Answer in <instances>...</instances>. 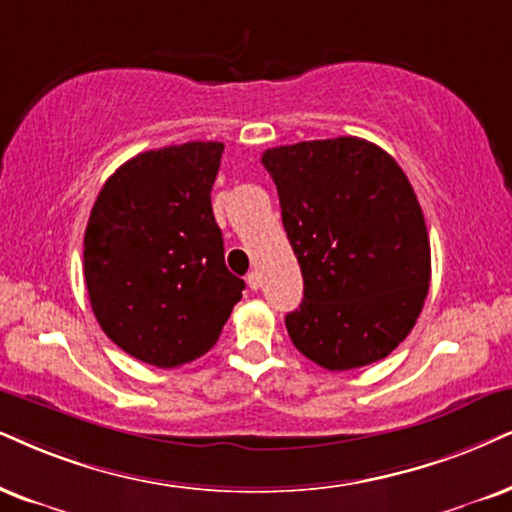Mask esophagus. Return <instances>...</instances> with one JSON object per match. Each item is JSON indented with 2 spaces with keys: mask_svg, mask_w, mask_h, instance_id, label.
I'll list each match as a JSON object with an SVG mask.
<instances>
[{
  "mask_svg": "<svg viewBox=\"0 0 512 512\" xmlns=\"http://www.w3.org/2000/svg\"><path fill=\"white\" fill-rule=\"evenodd\" d=\"M245 281H248L250 290H260V286H262V278H260V274H257V271H250Z\"/></svg>",
  "mask_w": 512,
  "mask_h": 512,
  "instance_id": "1",
  "label": "esophagus"
}]
</instances>
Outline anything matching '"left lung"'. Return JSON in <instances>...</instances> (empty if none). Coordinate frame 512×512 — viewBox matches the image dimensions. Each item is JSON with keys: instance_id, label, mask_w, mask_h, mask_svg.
<instances>
[{"instance_id": "8db88e82", "label": "left lung", "mask_w": 512, "mask_h": 512, "mask_svg": "<svg viewBox=\"0 0 512 512\" xmlns=\"http://www.w3.org/2000/svg\"><path fill=\"white\" fill-rule=\"evenodd\" d=\"M262 165L302 269L293 345L328 371L385 359L430 288L428 226L404 170L357 137L269 148Z\"/></svg>"}]
</instances>
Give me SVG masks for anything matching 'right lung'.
Listing matches in <instances>:
<instances>
[{"instance_id":"right-lung-1","label":"right lung","mask_w":512,"mask_h":512,"mask_svg":"<svg viewBox=\"0 0 512 512\" xmlns=\"http://www.w3.org/2000/svg\"><path fill=\"white\" fill-rule=\"evenodd\" d=\"M224 144L134 155L108 177L84 231L92 312L129 357L177 368L215 345L243 278L224 264L210 191Z\"/></svg>"}]
</instances>
